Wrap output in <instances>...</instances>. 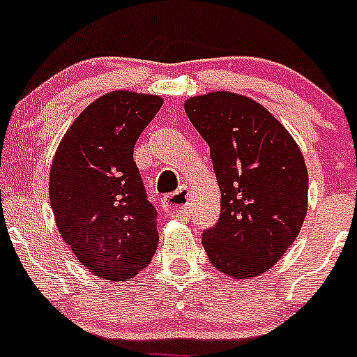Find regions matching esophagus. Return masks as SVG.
<instances>
[{
  "label": "esophagus",
  "instance_id": "34e87169",
  "mask_svg": "<svg viewBox=\"0 0 357 357\" xmlns=\"http://www.w3.org/2000/svg\"><path fill=\"white\" fill-rule=\"evenodd\" d=\"M162 204L168 214L175 218H185L189 214V191L181 188L175 193L164 197Z\"/></svg>",
  "mask_w": 357,
  "mask_h": 357
}]
</instances>
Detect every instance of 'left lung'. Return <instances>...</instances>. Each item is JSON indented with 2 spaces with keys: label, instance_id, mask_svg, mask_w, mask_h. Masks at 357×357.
Instances as JSON below:
<instances>
[{
  "label": "left lung",
  "instance_id": "8db88e82",
  "mask_svg": "<svg viewBox=\"0 0 357 357\" xmlns=\"http://www.w3.org/2000/svg\"><path fill=\"white\" fill-rule=\"evenodd\" d=\"M185 114L211 150L222 211L202 245L234 279L264 273L298 236L307 213V168L289 132L261 103L216 91L189 98Z\"/></svg>",
  "mask_w": 357,
  "mask_h": 357
}]
</instances>
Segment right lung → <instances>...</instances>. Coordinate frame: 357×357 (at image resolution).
Listing matches in <instances>:
<instances>
[{
	"label": "right lung",
	"mask_w": 357,
	"mask_h": 357,
	"mask_svg": "<svg viewBox=\"0 0 357 357\" xmlns=\"http://www.w3.org/2000/svg\"><path fill=\"white\" fill-rule=\"evenodd\" d=\"M160 105L162 98L151 94L107 93L73 121L53 157L56 229L77 259L105 280L132 279L159 243L134 146Z\"/></svg>",
	"instance_id": "add662e5"
}]
</instances>
